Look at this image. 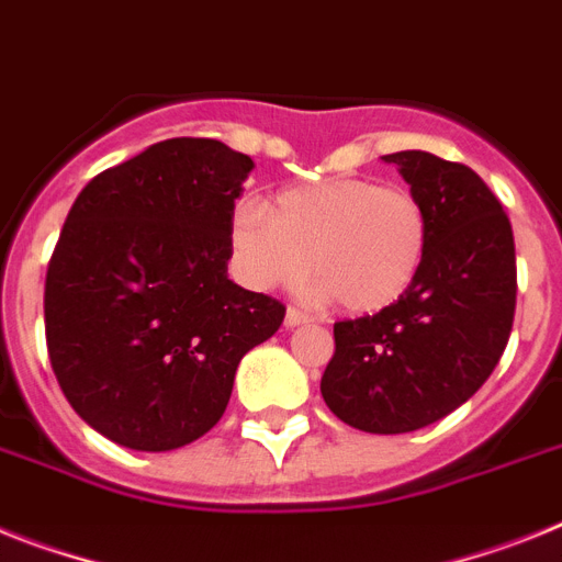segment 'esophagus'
Returning <instances> with one entry per match:
<instances>
[{
    "mask_svg": "<svg viewBox=\"0 0 562 562\" xmlns=\"http://www.w3.org/2000/svg\"><path fill=\"white\" fill-rule=\"evenodd\" d=\"M305 323H311V317L305 314V311H300V308L285 311V325H289V328H296V325H305Z\"/></svg>",
    "mask_w": 562,
    "mask_h": 562,
    "instance_id": "34e87169",
    "label": "esophagus"
}]
</instances>
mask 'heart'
<instances>
[{
	"label": "heart",
	"instance_id": "obj_1",
	"mask_svg": "<svg viewBox=\"0 0 562 562\" xmlns=\"http://www.w3.org/2000/svg\"><path fill=\"white\" fill-rule=\"evenodd\" d=\"M431 220L408 186L328 177L282 188L271 209L234 205L231 266L251 289H289L308 273L319 296L351 314H374L412 289L426 262Z\"/></svg>",
	"mask_w": 562,
	"mask_h": 562
}]
</instances>
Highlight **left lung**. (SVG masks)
I'll list each match as a JSON object with an SVG mask.
<instances>
[{"instance_id":"obj_1","label":"left lung","mask_w":562,"mask_h":562,"mask_svg":"<svg viewBox=\"0 0 562 562\" xmlns=\"http://www.w3.org/2000/svg\"><path fill=\"white\" fill-rule=\"evenodd\" d=\"M383 159L426 202V262L394 305L334 323L319 391L351 428L405 434L460 408L492 376L512 334L517 266L506 211L469 165L426 150Z\"/></svg>"}]
</instances>
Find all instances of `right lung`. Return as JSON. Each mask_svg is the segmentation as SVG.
<instances>
[{
	"mask_svg": "<svg viewBox=\"0 0 562 562\" xmlns=\"http://www.w3.org/2000/svg\"><path fill=\"white\" fill-rule=\"evenodd\" d=\"M251 157L177 136L93 177L45 277L50 369L70 408L134 451L220 423L245 353L285 305L228 280V220Z\"/></svg>",
	"mask_w": 562,
	"mask_h": 562,
	"instance_id": "1",
	"label": "right lung"
}]
</instances>
